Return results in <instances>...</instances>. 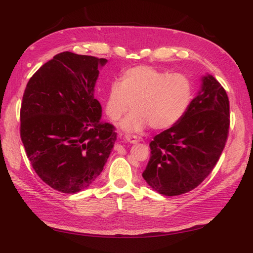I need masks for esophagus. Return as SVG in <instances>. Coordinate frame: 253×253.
<instances>
[{
    "label": "esophagus",
    "instance_id": "34e87169",
    "mask_svg": "<svg viewBox=\"0 0 253 253\" xmlns=\"http://www.w3.org/2000/svg\"><path fill=\"white\" fill-rule=\"evenodd\" d=\"M125 139H126L127 142H129V143H137V142L140 141L139 137L134 136V135H126V136H125Z\"/></svg>",
    "mask_w": 253,
    "mask_h": 253
}]
</instances>
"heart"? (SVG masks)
<instances>
[{"mask_svg":"<svg viewBox=\"0 0 253 253\" xmlns=\"http://www.w3.org/2000/svg\"><path fill=\"white\" fill-rule=\"evenodd\" d=\"M192 99L193 84L186 75L138 65L121 72L119 83L110 84L105 113L111 120H118L131 104L133 110L120 122V128L139 132L150 126L165 129L181 120Z\"/></svg>","mask_w":253,"mask_h":253,"instance_id":"b5f03b06","label":"heart"}]
</instances>
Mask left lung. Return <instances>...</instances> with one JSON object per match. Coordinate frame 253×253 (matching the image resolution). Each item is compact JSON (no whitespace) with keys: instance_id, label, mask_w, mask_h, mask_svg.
<instances>
[{"instance_id":"left-lung-1","label":"left lung","mask_w":253,"mask_h":253,"mask_svg":"<svg viewBox=\"0 0 253 253\" xmlns=\"http://www.w3.org/2000/svg\"><path fill=\"white\" fill-rule=\"evenodd\" d=\"M229 99L212 75L202 77L201 88L185 116L156 135L142 177L166 196L187 193L206 179L218 162L227 141Z\"/></svg>"}]
</instances>
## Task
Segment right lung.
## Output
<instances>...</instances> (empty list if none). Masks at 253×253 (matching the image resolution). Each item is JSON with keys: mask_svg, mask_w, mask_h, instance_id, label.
I'll use <instances>...</instances> for the list:
<instances>
[{"mask_svg": "<svg viewBox=\"0 0 253 253\" xmlns=\"http://www.w3.org/2000/svg\"><path fill=\"white\" fill-rule=\"evenodd\" d=\"M108 60L64 51L29 79L21 105V139L39 177L73 194L87 188L108 162L115 127L101 121L94 97Z\"/></svg>", "mask_w": 253, "mask_h": 253, "instance_id": "obj_1", "label": "right lung"}]
</instances>
